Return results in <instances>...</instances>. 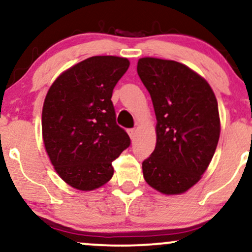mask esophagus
Here are the masks:
<instances>
[{
    "mask_svg": "<svg viewBox=\"0 0 252 252\" xmlns=\"http://www.w3.org/2000/svg\"><path fill=\"white\" fill-rule=\"evenodd\" d=\"M128 134L130 136V138H131L132 141H134V139H135V129H129L128 130Z\"/></svg>",
    "mask_w": 252,
    "mask_h": 252,
    "instance_id": "34e87169",
    "label": "esophagus"
}]
</instances>
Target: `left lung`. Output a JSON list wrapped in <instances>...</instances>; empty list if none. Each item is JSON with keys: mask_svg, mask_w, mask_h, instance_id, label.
Instances as JSON below:
<instances>
[{"mask_svg": "<svg viewBox=\"0 0 252 252\" xmlns=\"http://www.w3.org/2000/svg\"><path fill=\"white\" fill-rule=\"evenodd\" d=\"M137 72L157 120L155 150L142 163L144 180L165 195L186 192L201 180L216 151V97L204 78L176 61L139 59Z\"/></svg>", "mask_w": 252, "mask_h": 252, "instance_id": "left-lung-1", "label": "left lung"}]
</instances>
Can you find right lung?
Segmentation results:
<instances>
[{
	"mask_svg": "<svg viewBox=\"0 0 252 252\" xmlns=\"http://www.w3.org/2000/svg\"><path fill=\"white\" fill-rule=\"evenodd\" d=\"M129 64L123 57H89L48 90L42 110L44 147L60 177L75 189L90 191L107 183L113 160L130 145L111 102Z\"/></svg>",
	"mask_w": 252,
	"mask_h": 252,
	"instance_id": "add662e5",
	"label": "right lung"
}]
</instances>
